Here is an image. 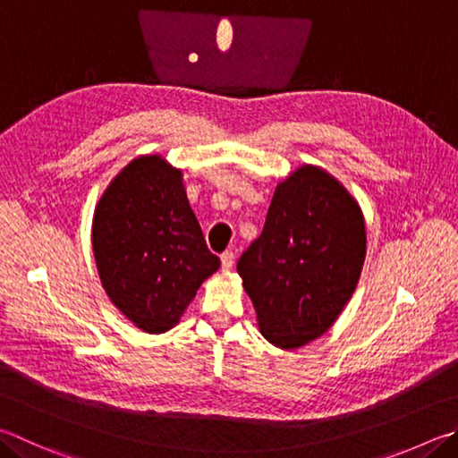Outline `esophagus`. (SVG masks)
Masks as SVG:
<instances>
[{
  "mask_svg": "<svg viewBox=\"0 0 458 458\" xmlns=\"http://www.w3.org/2000/svg\"><path fill=\"white\" fill-rule=\"evenodd\" d=\"M220 260H222V270H226V272L232 270V266H234V252L226 250L220 256Z\"/></svg>",
  "mask_w": 458,
  "mask_h": 458,
  "instance_id": "esophagus-1",
  "label": "esophagus"
}]
</instances>
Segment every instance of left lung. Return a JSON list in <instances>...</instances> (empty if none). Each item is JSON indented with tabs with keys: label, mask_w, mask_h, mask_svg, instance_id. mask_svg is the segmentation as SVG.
Here are the masks:
<instances>
[{
	"label": "left lung",
	"mask_w": 458,
	"mask_h": 458,
	"mask_svg": "<svg viewBox=\"0 0 458 458\" xmlns=\"http://www.w3.org/2000/svg\"><path fill=\"white\" fill-rule=\"evenodd\" d=\"M364 256L367 232L352 196L314 165L290 174L236 266L264 338L298 348L322 336L351 301Z\"/></svg>",
	"instance_id": "1"
}]
</instances>
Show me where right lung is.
I'll return each mask as SVG.
<instances>
[{"mask_svg": "<svg viewBox=\"0 0 458 458\" xmlns=\"http://www.w3.org/2000/svg\"><path fill=\"white\" fill-rule=\"evenodd\" d=\"M99 278L138 328L170 330L218 270L188 204L180 170L160 156L130 162L102 196L91 226Z\"/></svg>", "mask_w": 458, "mask_h": 458, "instance_id": "1", "label": "right lung"}]
</instances>
